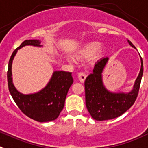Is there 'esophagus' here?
<instances>
[{
  "instance_id": "1",
  "label": "esophagus",
  "mask_w": 148,
  "mask_h": 148,
  "mask_svg": "<svg viewBox=\"0 0 148 148\" xmlns=\"http://www.w3.org/2000/svg\"><path fill=\"white\" fill-rule=\"evenodd\" d=\"M78 79L81 83H83L85 81V79L86 78V75L84 72H79L78 73Z\"/></svg>"
}]
</instances>
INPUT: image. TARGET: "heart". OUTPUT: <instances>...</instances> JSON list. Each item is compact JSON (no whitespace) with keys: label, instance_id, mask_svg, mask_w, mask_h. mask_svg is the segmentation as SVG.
Listing matches in <instances>:
<instances>
[{"label":"heart","instance_id":"b5f03b06","mask_svg":"<svg viewBox=\"0 0 148 148\" xmlns=\"http://www.w3.org/2000/svg\"><path fill=\"white\" fill-rule=\"evenodd\" d=\"M101 47V43L98 42H92L85 45L84 47L78 52V56L83 58H88L94 56Z\"/></svg>","mask_w":148,"mask_h":148}]
</instances>
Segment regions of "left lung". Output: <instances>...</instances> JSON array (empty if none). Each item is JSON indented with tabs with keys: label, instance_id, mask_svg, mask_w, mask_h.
<instances>
[{
	"label": "left lung",
	"instance_id": "obj_1",
	"mask_svg": "<svg viewBox=\"0 0 148 148\" xmlns=\"http://www.w3.org/2000/svg\"><path fill=\"white\" fill-rule=\"evenodd\" d=\"M132 47H135L130 41ZM108 61V57L101 59L95 65L93 73L85 80L86 106L91 116L95 120L106 121L120 116L134 104L138 97L140 84L143 74V62L141 57L142 66L136 79L133 89L129 93H112L103 85V69Z\"/></svg>",
	"mask_w": 148,
	"mask_h": 148
}]
</instances>
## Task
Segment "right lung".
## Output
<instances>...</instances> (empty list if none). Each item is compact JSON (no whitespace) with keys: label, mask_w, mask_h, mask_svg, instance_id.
I'll use <instances>...</instances> for the list:
<instances>
[{"label":"right lung","mask_w":148,"mask_h":148,"mask_svg":"<svg viewBox=\"0 0 148 148\" xmlns=\"http://www.w3.org/2000/svg\"><path fill=\"white\" fill-rule=\"evenodd\" d=\"M25 45L40 46L38 40H25L13 51L9 61L7 71L8 88L14 101L24 115L38 122L53 121L58 118L65 105V97L72 85L71 72L55 71L45 88L35 94L23 95L15 89L12 82V62L15 53Z\"/></svg>","instance_id":"obj_1"}]
</instances>
